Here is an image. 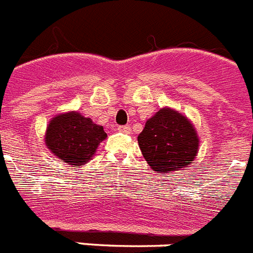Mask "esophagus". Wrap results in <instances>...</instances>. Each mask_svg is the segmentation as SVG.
Segmentation results:
<instances>
[{
	"label": "esophagus",
	"instance_id": "esophagus-1",
	"mask_svg": "<svg viewBox=\"0 0 253 253\" xmlns=\"http://www.w3.org/2000/svg\"><path fill=\"white\" fill-rule=\"evenodd\" d=\"M117 130L120 131V132H123V133H130L131 132V128L128 126H118V128Z\"/></svg>",
	"mask_w": 253,
	"mask_h": 253
}]
</instances>
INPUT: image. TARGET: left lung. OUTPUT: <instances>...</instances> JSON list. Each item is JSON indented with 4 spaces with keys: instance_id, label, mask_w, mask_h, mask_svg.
Wrapping results in <instances>:
<instances>
[{
    "instance_id": "8db88e82",
    "label": "left lung",
    "mask_w": 253,
    "mask_h": 253,
    "mask_svg": "<svg viewBox=\"0 0 253 253\" xmlns=\"http://www.w3.org/2000/svg\"><path fill=\"white\" fill-rule=\"evenodd\" d=\"M137 141L148 165L158 173L176 171L193 163L199 146L192 123L169 108H163L146 121Z\"/></svg>"
}]
</instances>
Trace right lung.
<instances>
[{
    "mask_svg": "<svg viewBox=\"0 0 253 253\" xmlns=\"http://www.w3.org/2000/svg\"><path fill=\"white\" fill-rule=\"evenodd\" d=\"M107 137L103 126L80 113L60 114L52 118L46 131V145L55 156L72 167L90 161L97 145Z\"/></svg>",
    "mask_w": 253,
    "mask_h": 253,
    "instance_id": "right-lung-1",
    "label": "right lung"
}]
</instances>
